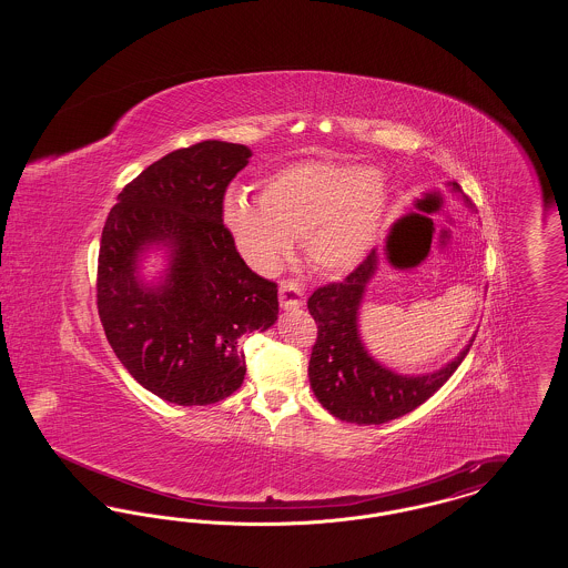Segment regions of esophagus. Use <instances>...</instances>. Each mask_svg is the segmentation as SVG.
Listing matches in <instances>:
<instances>
[{
	"label": "esophagus",
	"instance_id": "esophagus-1",
	"mask_svg": "<svg viewBox=\"0 0 568 568\" xmlns=\"http://www.w3.org/2000/svg\"><path fill=\"white\" fill-rule=\"evenodd\" d=\"M278 302L285 311L300 308L304 304V292L294 281H283L281 287H278Z\"/></svg>",
	"mask_w": 568,
	"mask_h": 568
}]
</instances>
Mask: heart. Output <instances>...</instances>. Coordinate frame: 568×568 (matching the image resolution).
<instances>
[{
    "label": "heart",
    "mask_w": 568,
    "mask_h": 568,
    "mask_svg": "<svg viewBox=\"0 0 568 568\" xmlns=\"http://www.w3.org/2000/svg\"><path fill=\"white\" fill-rule=\"evenodd\" d=\"M387 183L355 163L297 162L266 179L262 197L230 191L223 223L244 260L274 271L302 239L315 271L336 274L357 266L377 239L387 209Z\"/></svg>",
    "instance_id": "b5f03b06"
}]
</instances>
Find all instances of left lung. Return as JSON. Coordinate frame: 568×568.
Returning <instances> with one entry per match:
<instances>
[{
  "label": "left lung",
  "instance_id": "left-lung-1",
  "mask_svg": "<svg viewBox=\"0 0 568 568\" xmlns=\"http://www.w3.org/2000/svg\"><path fill=\"white\" fill-rule=\"evenodd\" d=\"M468 209L458 183H452ZM378 268L377 251L343 281L320 287L308 297L317 324V341L308 362V378L317 400L334 417L357 426H378L424 405L456 373L473 341L443 368L426 375H400L377 362L359 336V306Z\"/></svg>",
  "mask_w": 568,
  "mask_h": 568
}]
</instances>
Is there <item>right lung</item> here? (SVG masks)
<instances>
[{"label": "right lung", "mask_w": 568, "mask_h": 568, "mask_svg": "<svg viewBox=\"0 0 568 568\" xmlns=\"http://www.w3.org/2000/svg\"><path fill=\"white\" fill-rule=\"evenodd\" d=\"M251 149L204 140L142 170L110 209L98 257V311L112 352L165 403L204 406L243 385L241 338L278 317L276 283L244 264L223 195ZM166 251L160 284L139 276Z\"/></svg>", "instance_id": "right-lung-1"}]
</instances>
